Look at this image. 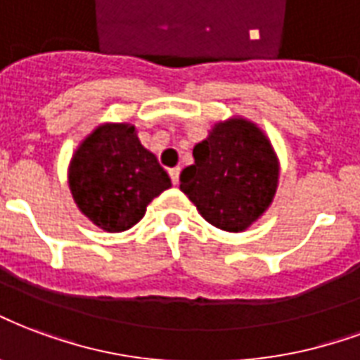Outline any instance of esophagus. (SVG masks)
Returning <instances> with one entry per match:
<instances>
[{
    "label": "esophagus",
    "instance_id": "obj_1",
    "mask_svg": "<svg viewBox=\"0 0 360 360\" xmlns=\"http://www.w3.org/2000/svg\"><path fill=\"white\" fill-rule=\"evenodd\" d=\"M179 173H181L179 167H173V169H169V177H172L173 185H177V183H179Z\"/></svg>",
    "mask_w": 360,
    "mask_h": 360
}]
</instances>
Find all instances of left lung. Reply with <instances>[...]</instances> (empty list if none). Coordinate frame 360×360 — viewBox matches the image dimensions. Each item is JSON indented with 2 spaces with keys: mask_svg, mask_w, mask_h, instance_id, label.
Wrapping results in <instances>:
<instances>
[{
  "mask_svg": "<svg viewBox=\"0 0 360 360\" xmlns=\"http://www.w3.org/2000/svg\"><path fill=\"white\" fill-rule=\"evenodd\" d=\"M179 188L214 227L242 233L259 219L278 187L281 164L269 137L240 116L214 124L193 148Z\"/></svg>",
  "mask_w": 360,
  "mask_h": 360,
  "instance_id": "1",
  "label": "left lung"
}]
</instances>
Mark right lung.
I'll use <instances>...</instances> for the list:
<instances>
[{
	"label": "right lung",
	"instance_id": "right-lung-1",
	"mask_svg": "<svg viewBox=\"0 0 360 360\" xmlns=\"http://www.w3.org/2000/svg\"><path fill=\"white\" fill-rule=\"evenodd\" d=\"M68 187L79 212L106 233L137 225L146 206L172 187L169 175L141 145L133 124H101L74 150Z\"/></svg>",
	"mask_w": 360,
	"mask_h": 360
}]
</instances>
